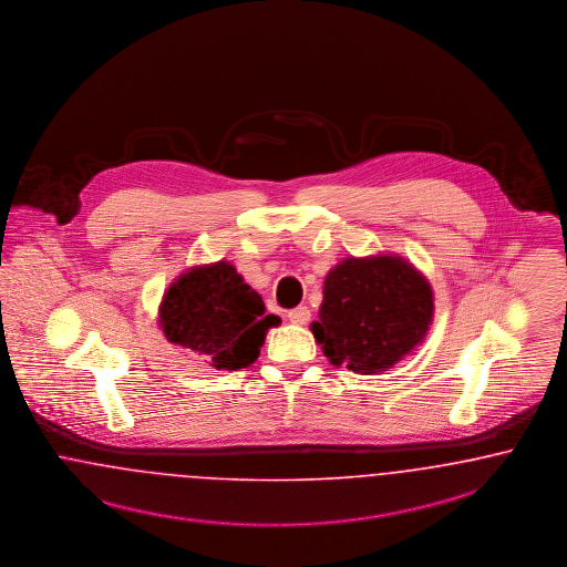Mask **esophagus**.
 Here are the masks:
<instances>
[{
  "instance_id": "1",
  "label": "esophagus",
  "mask_w": 567,
  "mask_h": 567,
  "mask_svg": "<svg viewBox=\"0 0 567 567\" xmlns=\"http://www.w3.org/2000/svg\"><path fill=\"white\" fill-rule=\"evenodd\" d=\"M289 320L293 322V324H308V320H310V310L306 308V306H297L293 310H289Z\"/></svg>"
}]
</instances>
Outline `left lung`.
Listing matches in <instances>:
<instances>
[{
  "instance_id": "1",
  "label": "left lung",
  "mask_w": 567,
  "mask_h": 567,
  "mask_svg": "<svg viewBox=\"0 0 567 567\" xmlns=\"http://www.w3.org/2000/svg\"><path fill=\"white\" fill-rule=\"evenodd\" d=\"M434 318L429 278L396 252L346 257L322 285L310 331L333 367L375 375L424 343Z\"/></svg>"
}]
</instances>
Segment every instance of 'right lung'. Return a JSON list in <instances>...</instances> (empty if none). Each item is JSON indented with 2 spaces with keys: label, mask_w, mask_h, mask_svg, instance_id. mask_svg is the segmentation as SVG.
I'll list each match as a JSON object with an SVG mask.
<instances>
[{
  "label": "right lung",
  "mask_w": 567,
  "mask_h": 567,
  "mask_svg": "<svg viewBox=\"0 0 567 567\" xmlns=\"http://www.w3.org/2000/svg\"><path fill=\"white\" fill-rule=\"evenodd\" d=\"M276 315L231 261L192 266L162 295L158 327L168 343L192 350L215 369L238 371L257 361Z\"/></svg>",
  "instance_id": "1"
}]
</instances>
